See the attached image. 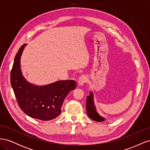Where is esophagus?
I'll return each instance as SVG.
<instances>
[{
    "instance_id": "34e87169",
    "label": "esophagus",
    "mask_w": 150,
    "mask_h": 150,
    "mask_svg": "<svg viewBox=\"0 0 150 150\" xmlns=\"http://www.w3.org/2000/svg\"><path fill=\"white\" fill-rule=\"evenodd\" d=\"M86 81H87L86 76H85L84 75L81 76L78 79V85L80 86H83L84 84V83L86 82Z\"/></svg>"
}]
</instances>
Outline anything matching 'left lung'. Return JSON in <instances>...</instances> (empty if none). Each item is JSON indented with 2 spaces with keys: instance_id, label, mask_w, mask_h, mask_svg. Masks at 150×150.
Instances as JSON below:
<instances>
[{
  "instance_id": "8db88e82",
  "label": "left lung",
  "mask_w": 150,
  "mask_h": 150,
  "mask_svg": "<svg viewBox=\"0 0 150 150\" xmlns=\"http://www.w3.org/2000/svg\"><path fill=\"white\" fill-rule=\"evenodd\" d=\"M94 96L93 93L91 91L89 96H87L86 99V111L87 115L89 118L98 122H101L105 121L106 119L103 116H100L96 111V107L94 103Z\"/></svg>"
}]
</instances>
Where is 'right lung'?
Wrapping results in <instances>:
<instances>
[{"instance_id": "obj_1", "label": "right lung", "mask_w": 150, "mask_h": 150, "mask_svg": "<svg viewBox=\"0 0 150 150\" xmlns=\"http://www.w3.org/2000/svg\"><path fill=\"white\" fill-rule=\"evenodd\" d=\"M26 44L18 51L11 72V83L18 104L33 118L49 121L56 118L67 95L76 87L73 80L58 81L45 86H35L24 78L21 69V57Z\"/></svg>"}]
</instances>
